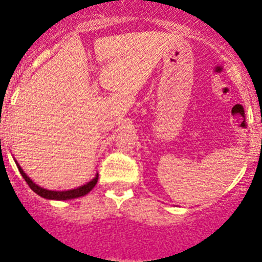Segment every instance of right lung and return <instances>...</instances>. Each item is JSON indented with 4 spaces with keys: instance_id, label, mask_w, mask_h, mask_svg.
<instances>
[{
    "instance_id": "1",
    "label": "right lung",
    "mask_w": 262,
    "mask_h": 262,
    "mask_svg": "<svg viewBox=\"0 0 262 262\" xmlns=\"http://www.w3.org/2000/svg\"><path fill=\"white\" fill-rule=\"evenodd\" d=\"M15 163H16V167H18L19 172H20V174L23 176V178L26 180V182L28 183V186L31 187V189L33 190L36 194L40 195L41 198H45V199H49V200H70V199H76V198L84 196V195L89 194V192L94 189V186L97 185V182H98V174H95V177L93 178L92 181H89V182L85 183V185H82V186L76 187V189H72V190H66V191H54V190H48V189H43V187L38 186L37 183L33 182V181H32L31 178H29L28 176L24 173V170L21 169L20 165L18 164V161L15 160Z\"/></svg>"
}]
</instances>
